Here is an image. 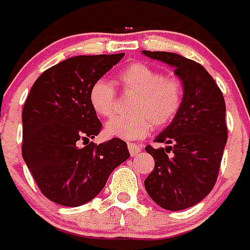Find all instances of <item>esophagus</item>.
<instances>
[{"mask_svg": "<svg viewBox=\"0 0 250 250\" xmlns=\"http://www.w3.org/2000/svg\"><path fill=\"white\" fill-rule=\"evenodd\" d=\"M127 149H129L130 155L131 156H136L141 150L138 144H132V143H129V144H127Z\"/></svg>", "mask_w": 250, "mask_h": 250, "instance_id": "esophagus-1", "label": "esophagus"}]
</instances>
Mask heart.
<instances>
[{"mask_svg": "<svg viewBox=\"0 0 250 250\" xmlns=\"http://www.w3.org/2000/svg\"><path fill=\"white\" fill-rule=\"evenodd\" d=\"M118 83L125 92H132L127 115L110 119L105 125L106 135L124 140L146 136L152 127L165 126L174 120L182 107L184 86L175 76H163L159 70L143 62H132L119 72ZM89 101L101 118H109L116 101L114 86L99 79L90 87Z\"/></svg>", "mask_w": 250, "mask_h": 250, "instance_id": "heart-1", "label": "heart"}]
</instances>
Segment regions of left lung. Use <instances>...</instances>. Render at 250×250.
I'll list each match as a JSON object with an SVG mask.
<instances>
[{
	"label": "left lung",
	"instance_id": "8db88e82",
	"mask_svg": "<svg viewBox=\"0 0 250 250\" xmlns=\"http://www.w3.org/2000/svg\"><path fill=\"white\" fill-rule=\"evenodd\" d=\"M143 54L174 67L184 86L178 115L155 139L167 146L145 147L155 167L144 182L156 204L167 210H183L202 202L215 185L228 139L225 101L200 63L173 52Z\"/></svg>",
	"mask_w": 250,
	"mask_h": 250
}]
</instances>
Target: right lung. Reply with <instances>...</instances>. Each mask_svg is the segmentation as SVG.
Segmentation results:
<instances>
[{"label":"right lung","mask_w":250,"mask_h":250,"mask_svg":"<svg viewBox=\"0 0 250 250\" xmlns=\"http://www.w3.org/2000/svg\"><path fill=\"white\" fill-rule=\"evenodd\" d=\"M124 55L70 57L47 68L31 87L22 110V156L41 193L56 204L79 207L92 200L115 167L130 158L121 139L90 141L103 127L90 105V87Z\"/></svg>","instance_id":"obj_1"}]
</instances>
